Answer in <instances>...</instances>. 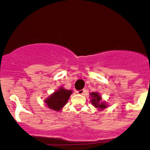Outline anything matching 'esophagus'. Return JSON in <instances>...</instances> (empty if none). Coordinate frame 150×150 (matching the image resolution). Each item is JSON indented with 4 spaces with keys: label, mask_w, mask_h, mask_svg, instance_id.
I'll list each match as a JSON object with an SVG mask.
<instances>
[{
    "label": "esophagus",
    "mask_w": 150,
    "mask_h": 150,
    "mask_svg": "<svg viewBox=\"0 0 150 150\" xmlns=\"http://www.w3.org/2000/svg\"><path fill=\"white\" fill-rule=\"evenodd\" d=\"M76 93H79V94H80V95H83V94L85 93V90H84V89H82V90L77 91Z\"/></svg>",
    "instance_id": "1"
}]
</instances>
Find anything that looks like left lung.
Returning <instances> with one entry per match:
<instances>
[{
  "instance_id": "8db88e82",
  "label": "left lung",
  "mask_w": 150,
  "mask_h": 150,
  "mask_svg": "<svg viewBox=\"0 0 150 150\" xmlns=\"http://www.w3.org/2000/svg\"><path fill=\"white\" fill-rule=\"evenodd\" d=\"M90 96L91 98V104L94 107L98 109V110H103L108 107L107 103L102 101V98L98 92H92L90 93Z\"/></svg>"
}]
</instances>
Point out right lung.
I'll use <instances>...</instances> for the list:
<instances>
[{"label":"right lung","instance_id":"obj_1","mask_svg":"<svg viewBox=\"0 0 150 150\" xmlns=\"http://www.w3.org/2000/svg\"><path fill=\"white\" fill-rule=\"evenodd\" d=\"M73 91L71 90H67L63 87H60L47 98L45 99L44 102L46 103L49 108L56 111H59L66 105Z\"/></svg>","mask_w":150,"mask_h":150}]
</instances>
